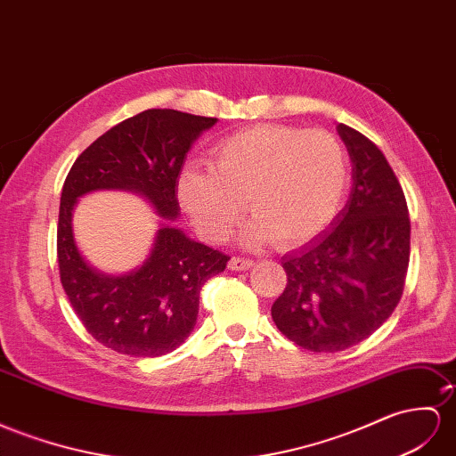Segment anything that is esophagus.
I'll return each instance as SVG.
<instances>
[{"mask_svg":"<svg viewBox=\"0 0 456 456\" xmlns=\"http://www.w3.org/2000/svg\"><path fill=\"white\" fill-rule=\"evenodd\" d=\"M250 265H254V260H250V258H242V256H232V258L229 260V270H232V272L248 270Z\"/></svg>","mask_w":456,"mask_h":456,"instance_id":"obj_1","label":"esophagus"}]
</instances>
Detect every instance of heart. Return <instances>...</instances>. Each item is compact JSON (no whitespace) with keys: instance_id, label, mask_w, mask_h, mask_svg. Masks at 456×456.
<instances>
[{"instance_id":"heart-1","label":"heart","mask_w":456,"mask_h":456,"mask_svg":"<svg viewBox=\"0 0 456 456\" xmlns=\"http://www.w3.org/2000/svg\"><path fill=\"white\" fill-rule=\"evenodd\" d=\"M209 166L186 163L177 198L209 242H224L248 209L247 244L297 248L320 237L348 189V156L323 128L254 125L219 138Z\"/></svg>"}]
</instances>
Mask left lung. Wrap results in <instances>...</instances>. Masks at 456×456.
Segmentation results:
<instances>
[{
    "label": "left lung",
    "instance_id": "left-lung-1",
    "mask_svg": "<svg viewBox=\"0 0 456 456\" xmlns=\"http://www.w3.org/2000/svg\"><path fill=\"white\" fill-rule=\"evenodd\" d=\"M353 159V192L331 231L283 258L287 287L272 318L287 339L339 353L381 328L399 305L411 260V217L381 150L339 125Z\"/></svg>",
    "mask_w": 456,
    "mask_h": 456
}]
</instances>
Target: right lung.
Segmentation results:
<instances>
[{"label": "right lung", "instance_id": "add662e5", "mask_svg": "<svg viewBox=\"0 0 456 456\" xmlns=\"http://www.w3.org/2000/svg\"><path fill=\"white\" fill-rule=\"evenodd\" d=\"M216 121L175 110H146L94 140L67 175L57 221L61 285L86 331L115 353L161 356L183 345L194 330L204 283L225 270L229 256L163 225L142 267L106 277L77 250L73 206L90 191L125 189L144 194L159 216L175 219V189L184 158Z\"/></svg>", "mask_w": 456, "mask_h": 456}]
</instances>
